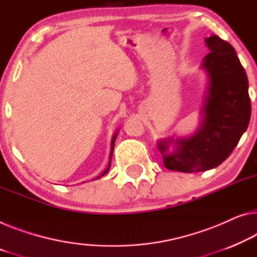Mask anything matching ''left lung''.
Returning a JSON list of instances; mask_svg holds the SVG:
<instances>
[{
  "mask_svg": "<svg viewBox=\"0 0 257 257\" xmlns=\"http://www.w3.org/2000/svg\"><path fill=\"white\" fill-rule=\"evenodd\" d=\"M204 41L210 53L202 62L209 77L202 123L191 138L159 141L165 168L172 171L200 172L218 167L231 155L249 124L248 79L234 48L217 35ZM171 141L176 147L169 153Z\"/></svg>",
  "mask_w": 257,
  "mask_h": 257,
  "instance_id": "left-lung-1",
  "label": "left lung"
}]
</instances>
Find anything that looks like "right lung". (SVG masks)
Listing matches in <instances>:
<instances>
[{
  "mask_svg": "<svg viewBox=\"0 0 257 257\" xmlns=\"http://www.w3.org/2000/svg\"><path fill=\"white\" fill-rule=\"evenodd\" d=\"M116 137H117V133L115 134V136L112 137V140H111V152H110V161H109V163H108V168H106L103 172L101 173L100 176L97 177L96 179H98V178H101V177H103L106 172L109 171V169H110V167H111V156H112V152H113V147H115V140H116Z\"/></svg>",
  "mask_w": 257,
  "mask_h": 257,
  "instance_id": "obj_1",
  "label": "right lung"
}]
</instances>
